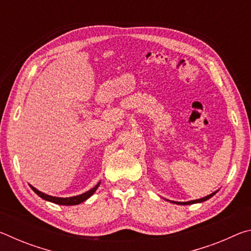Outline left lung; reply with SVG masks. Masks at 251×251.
Wrapping results in <instances>:
<instances>
[{
    "label": "left lung",
    "mask_w": 251,
    "mask_h": 251,
    "mask_svg": "<svg viewBox=\"0 0 251 251\" xmlns=\"http://www.w3.org/2000/svg\"><path fill=\"white\" fill-rule=\"evenodd\" d=\"M217 192H218V190H216V192H214L210 195H208V196H206V197H202L201 199H195V201H168V199H166V201H171L173 203H177V205H193V203H198V202H202V201H208V199L211 198Z\"/></svg>",
    "instance_id": "left-lung-1"
}]
</instances>
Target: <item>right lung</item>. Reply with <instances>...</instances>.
Returning a JSON list of instances; mask_svg holds the SVG:
<instances>
[{"mask_svg":"<svg viewBox=\"0 0 251 251\" xmlns=\"http://www.w3.org/2000/svg\"><path fill=\"white\" fill-rule=\"evenodd\" d=\"M100 184V181L97 184L94 188H92L88 190V192L84 193L82 195H78V196H73V197H66V198H62V197H54V196H50V195H46L44 193L40 192V190H37L35 187H33L29 185V187L33 189V192L39 195L41 198H43L44 201H48L50 202H54V203H57V205H64V206H73V205H78V203L83 202L86 201V199L90 198L93 194L96 192V189L99 188V186Z\"/></svg>","mask_w":251,"mask_h":251,"instance_id":"1","label":"right lung"}]
</instances>
